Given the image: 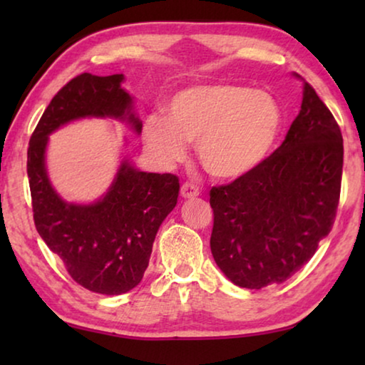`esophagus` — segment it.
Returning a JSON list of instances; mask_svg holds the SVG:
<instances>
[{
	"label": "esophagus",
	"mask_w": 365,
	"mask_h": 365,
	"mask_svg": "<svg viewBox=\"0 0 365 365\" xmlns=\"http://www.w3.org/2000/svg\"><path fill=\"white\" fill-rule=\"evenodd\" d=\"M180 193H182V197H185V200H193V197L200 195V188H197L196 185H193V183H183L182 188H180Z\"/></svg>",
	"instance_id": "34e87169"
}]
</instances>
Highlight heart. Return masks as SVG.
<instances>
[{"label": "heart", "mask_w": 365, "mask_h": 365, "mask_svg": "<svg viewBox=\"0 0 365 365\" xmlns=\"http://www.w3.org/2000/svg\"><path fill=\"white\" fill-rule=\"evenodd\" d=\"M283 125L280 104L264 90L237 83L193 85L169 103V117H146L143 140L163 164L197 159L217 180H238L256 170L274 148Z\"/></svg>", "instance_id": "1"}]
</instances>
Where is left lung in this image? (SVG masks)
Returning a JSON list of instances; mask_svg holds the SVG:
<instances>
[{
    "instance_id": "obj_1",
    "label": "left lung",
    "mask_w": 365,
    "mask_h": 365,
    "mask_svg": "<svg viewBox=\"0 0 365 365\" xmlns=\"http://www.w3.org/2000/svg\"><path fill=\"white\" fill-rule=\"evenodd\" d=\"M343 137L307 82L282 146L256 170L211 190V251L232 283L261 289L294 275L330 233L339 200Z\"/></svg>"
}]
</instances>
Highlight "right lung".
Masks as SVG:
<instances>
[{"label":"right lung","instance_id":"right-lung-1","mask_svg":"<svg viewBox=\"0 0 365 365\" xmlns=\"http://www.w3.org/2000/svg\"><path fill=\"white\" fill-rule=\"evenodd\" d=\"M123 73H82L58 91L30 138L27 175L43 242L78 285L100 294L130 292L143 279L160 224L174 211L180 183L172 174L135 168L123 156L106 193L93 202L67 201L48 175L49 135L82 119H113L141 133ZM127 141V140H125Z\"/></svg>","mask_w":365,"mask_h":365}]
</instances>
